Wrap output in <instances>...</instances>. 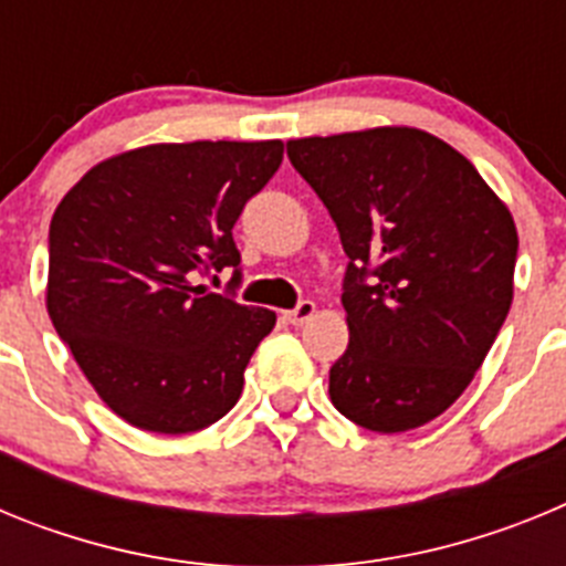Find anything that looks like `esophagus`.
I'll return each instance as SVG.
<instances>
[{"instance_id": "1", "label": "esophagus", "mask_w": 566, "mask_h": 566, "mask_svg": "<svg viewBox=\"0 0 566 566\" xmlns=\"http://www.w3.org/2000/svg\"><path fill=\"white\" fill-rule=\"evenodd\" d=\"M314 314H317V306H314L312 300H300L292 312H286V319L292 323V326H303V323H308Z\"/></svg>"}]
</instances>
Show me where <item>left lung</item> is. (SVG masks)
I'll list each match as a JSON object with an SVG mask.
<instances>
[{"label":"left lung","instance_id":"left-lung-1","mask_svg":"<svg viewBox=\"0 0 566 566\" xmlns=\"http://www.w3.org/2000/svg\"><path fill=\"white\" fill-rule=\"evenodd\" d=\"M348 254V348L328 394L377 433L431 422L462 397L513 303L518 234L476 167L437 135L374 127L289 142Z\"/></svg>","mask_w":566,"mask_h":566}]
</instances>
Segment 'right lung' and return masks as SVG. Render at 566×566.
Instances as JSON below:
<instances>
[{
	"instance_id": "1",
	"label": "right lung",
	"mask_w": 566,
	"mask_h": 566,
	"mask_svg": "<svg viewBox=\"0 0 566 566\" xmlns=\"http://www.w3.org/2000/svg\"><path fill=\"white\" fill-rule=\"evenodd\" d=\"M283 142L149 144L96 164L50 221L48 314L124 422L192 433L232 411L274 312L195 286L234 269L232 227Z\"/></svg>"
}]
</instances>
